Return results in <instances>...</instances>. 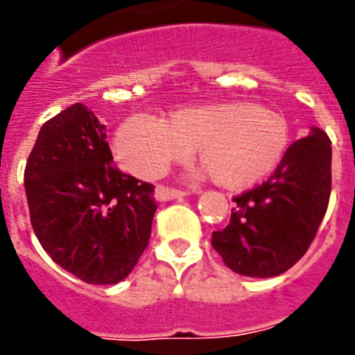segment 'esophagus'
Segmentation results:
<instances>
[{"instance_id": "1", "label": "esophagus", "mask_w": 355, "mask_h": 355, "mask_svg": "<svg viewBox=\"0 0 355 355\" xmlns=\"http://www.w3.org/2000/svg\"><path fill=\"white\" fill-rule=\"evenodd\" d=\"M185 191H178V189L164 187V185H159L155 189V200L157 201H171V200H180L185 196Z\"/></svg>"}]
</instances>
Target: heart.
<instances>
[{
  "label": "heart",
  "mask_w": 355,
  "mask_h": 355,
  "mask_svg": "<svg viewBox=\"0 0 355 355\" xmlns=\"http://www.w3.org/2000/svg\"><path fill=\"white\" fill-rule=\"evenodd\" d=\"M291 125L280 112L250 101L182 107L166 121L132 115L115 132L119 162L140 178L161 177L196 148L211 178L231 191L252 187L286 155Z\"/></svg>",
  "instance_id": "1"
}]
</instances>
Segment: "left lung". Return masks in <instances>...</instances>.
<instances>
[{"label": "left lung", "instance_id": "1", "mask_svg": "<svg viewBox=\"0 0 355 355\" xmlns=\"http://www.w3.org/2000/svg\"><path fill=\"white\" fill-rule=\"evenodd\" d=\"M331 194V140L319 128L294 141L266 182L233 198L230 224L211 245L243 277H277L315 238Z\"/></svg>", "mask_w": 355, "mask_h": 355}]
</instances>
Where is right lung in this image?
Listing matches in <instances>:
<instances>
[{
    "mask_svg": "<svg viewBox=\"0 0 355 355\" xmlns=\"http://www.w3.org/2000/svg\"><path fill=\"white\" fill-rule=\"evenodd\" d=\"M112 161L105 124L75 103L42 125L24 171L38 241L62 270L94 286L131 273L157 208L154 185Z\"/></svg>",
    "mask_w": 355,
    "mask_h": 355,
    "instance_id": "1",
    "label": "right lung"
}]
</instances>
